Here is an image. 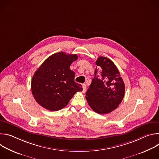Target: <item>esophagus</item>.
Here are the masks:
<instances>
[{"label":"esophagus","mask_w":159,"mask_h":159,"mask_svg":"<svg viewBox=\"0 0 159 159\" xmlns=\"http://www.w3.org/2000/svg\"><path fill=\"white\" fill-rule=\"evenodd\" d=\"M82 88H83L82 92L85 93V89H86V85L85 84H82Z\"/></svg>","instance_id":"obj_1"}]
</instances>
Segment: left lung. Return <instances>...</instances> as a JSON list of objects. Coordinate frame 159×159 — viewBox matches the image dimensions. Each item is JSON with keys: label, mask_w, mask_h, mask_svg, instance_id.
<instances>
[{"label": "left lung", "mask_w": 159, "mask_h": 159, "mask_svg": "<svg viewBox=\"0 0 159 159\" xmlns=\"http://www.w3.org/2000/svg\"><path fill=\"white\" fill-rule=\"evenodd\" d=\"M94 77L86 92V99L90 107L99 114L111 112L121 102L125 86L120 72L110 59L99 57Z\"/></svg>", "instance_id": "obj_1"}]
</instances>
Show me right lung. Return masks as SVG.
<instances>
[{"label": "right lung", "mask_w": 159, "mask_h": 159, "mask_svg": "<svg viewBox=\"0 0 159 159\" xmlns=\"http://www.w3.org/2000/svg\"><path fill=\"white\" fill-rule=\"evenodd\" d=\"M77 58L75 54L61 52L49 57L38 68L31 80V90L40 106L49 111H58L77 92L82 91L81 85L75 82V73L70 69Z\"/></svg>", "instance_id": "obj_1"}]
</instances>
